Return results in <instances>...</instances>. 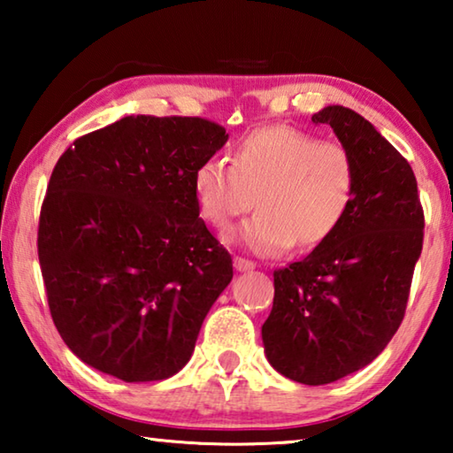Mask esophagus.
<instances>
[{
	"instance_id": "obj_1",
	"label": "esophagus",
	"mask_w": 453,
	"mask_h": 453,
	"mask_svg": "<svg viewBox=\"0 0 453 453\" xmlns=\"http://www.w3.org/2000/svg\"><path fill=\"white\" fill-rule=\"evenodd\" d=\"M234 265H235L237 272H250V270H254V267H256V264L251 262V259H245L242 256H237L234 259Z\"/></svg>"
}]
</instances>
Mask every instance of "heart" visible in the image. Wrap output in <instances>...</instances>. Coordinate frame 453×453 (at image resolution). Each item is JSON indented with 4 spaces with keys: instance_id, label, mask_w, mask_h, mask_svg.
<instances>
[{
    "instance_id": "1",
    "label": "heart",
    "mask_w": 453,
    "mask_h": 453,
    "mask_svg": "<svg viewBox=\"0 0 453 453\" xmlns=\"http://www.w3.org/2000/svg\"><path fill=\"white\" fill-rule=\"evenodd\" d=\"M232 164L210 157L197 165L194 189L202 218L227 229L257 203L240 240L262 256L291 245L326 242L346 218L356 191V165L346 145L289 126H270L242 137Z\"/></svg>"
}]
</instances>
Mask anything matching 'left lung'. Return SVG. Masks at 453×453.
I'll list each match as a JSON object with an SVG mask.
<instances>
[{
  "mask_svg": "<svg viewBox=\"0 0 453 453\" xmlns=\"http://www.w3.org/2000/svg\"><path fill=\"white\" fill-rule=\"evenodd\" d=\"M311 121L332 126L354 157V202L308 257L273 272L262 337L273 370L324 386L372 364L397 332L426 224L411 165L370 121L342 105Z\"/></svg>",
  "mask_w": 453,
  "mask_h": 453,
  "instance_id": "obj_1",
  "label": "left lung"
}]
</instances>
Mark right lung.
Listing matches in <instances>:
<instances>
[{
  "label": "right lung",
  "mask_w": 453,
  "mask_h": 453,
  "mask_svg": "<svg viewBox=\"0 0 453 453\" xmlns=\"http://www.w3.org/2000/svg\"><path fill=\"white\" fill-rule=\"evenodd\" d=\"M226 142L203 118L127 116L61 153L37 256L53 324L83 364L157 381L189 362L234 278L194 189L197 165Z\"/></svg>",
  "instance_id": "right-lung-1"
}]
</instances>
